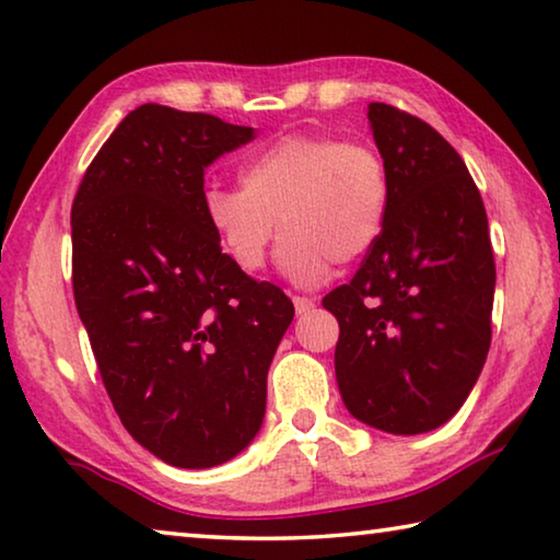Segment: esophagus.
I'll return each instance as SVG.
<instances>
[{"label":"esophagus","instance_id":"obj_1","mask_svg":"<svg viewBox=\"0 0 560 560\" xmlns=\"http://www.w3.org/2000/svg\"><path fill=\"white\" fill-rule=\"evenodd\" d=\"M316 306V301L314 299H308V296H293V308H296V314L301 316V314H308L311 308Z\"/></svg>","mask_w":560,"mask_h":560}]
</instances>
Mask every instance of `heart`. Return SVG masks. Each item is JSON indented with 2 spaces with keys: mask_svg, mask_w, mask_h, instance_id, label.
Wrapping results in <instances>:
<instances>
[{
  "mask_svg": "<svg viewBox=\"0 0 560 560\" xmlns=\"http://www.w3.org/2000/svg\"><path fill=\"white\" fill-rule=\"evenodd\" d=\"M240 185L205 189L207 226L244 273L267 264L281 226V271L299 287L324 281L334 261L363 257L381 240L390 212L383 155L334 136L273 140L244 160Z\"/></svg>",
  "mask_w": 560,
  "mask_h": 560,
  "instance_id": "heart-1",
  "label": "heart"
}]
</instances>
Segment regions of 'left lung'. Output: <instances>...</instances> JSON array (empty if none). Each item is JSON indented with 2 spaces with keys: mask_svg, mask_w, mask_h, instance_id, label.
Wrapping results in <instances>:
<instances>
[{
  "mask_svg": "<svg viewBox=\"0 0 560 560\" xmlns=\"http://www.w3.org/2000/svg\"><path fill=\"white\" fill-rule=\"evenodd\" d=\"M368 122L390 173V212L355 277L324 299L340 326L336 381L368 428L422 434L457 415L485 368L494 252L457 150L387 103H371Z\"/></svg>",
  "mask_w": 560,
  "mask_h": 560,
  "instance_id": "obj_1",
  "label": "left lung"
}]
</instances>
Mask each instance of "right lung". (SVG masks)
I'll use <instances>...</instances> for the list:
<instances>
[{
  "instance_id": "right-lung-1",
  "label": "right lung",
  "mask_w": 560,
  "mask_h": 560,
  "mask_svg": "<svg viewBox=\"0 0 560 560\" xmlns=\"http://www.w3.org/2000/svg\"><path fill=\"white\" fill-rule=\"evenodd\" d=\"M254 128L158 103L130 110L71 207L73 299L130 438L210 469L257 438L293 303L226 259L205 222V170Z\"/></svg>"
}]
</instances>
